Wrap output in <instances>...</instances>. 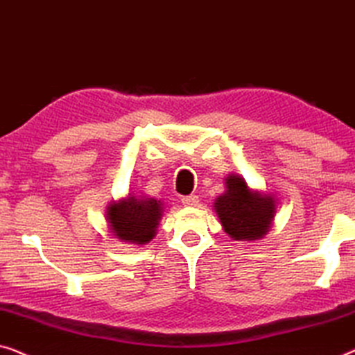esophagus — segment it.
Masks as SVG:
<instances>
[{"label": "esophagus", "mask_w": 355, "mask_h": 355, "mask_svg": "<svg viewBox=\"0 0 355 355\" xmlns=\"http://www.w3.org/2000/svg\"><path fill=\"white\" fill-rule=\"evenodd\" d=\"M182 204H183V206H187V207H194V206H198V204H199V198L196 196V194H189V196H183L182 198Z\"/></svg>", "instance_id": "1"}]
</instances>
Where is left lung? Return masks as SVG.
Returning a JSON list of instances; mask_svg holds the SVG:
<instances>
[{"mask_svg":"<svg viewBox=\"0 0 355 355\" xmlns=\"http://www.w3.org/2000/svg\"><path fill=\"white\" fill-rule=\"evenodd\" d=\"M225 187L227 191L214 202L225 233L236 241H254L266 236L275 217V199L252 191L236 173L225 178Z\"/></svg>","mask_w":355,"mask_h":355,"instance_id":"1","label":"left lung"}]
</instances>
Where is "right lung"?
Wrapping results in <instances>:
<instances>
[{
    "mask_svg": "<svg viewBox=\"0 0 355 355\" xmlns=\"http://www.w3.org/2000/svg\"><path fill=\"white\" fill-rule=\"evenodd\" d=\"M106 217L114 236L130 244H146L156 236L162 217V202L154 198L128 194L125 199L112 201Z\"/></svg>",
    "mask_w": 355,
    "mask_h": 355,
    "instance_id": "obj_1",
    "label": "right lung"
}]
</instances>
